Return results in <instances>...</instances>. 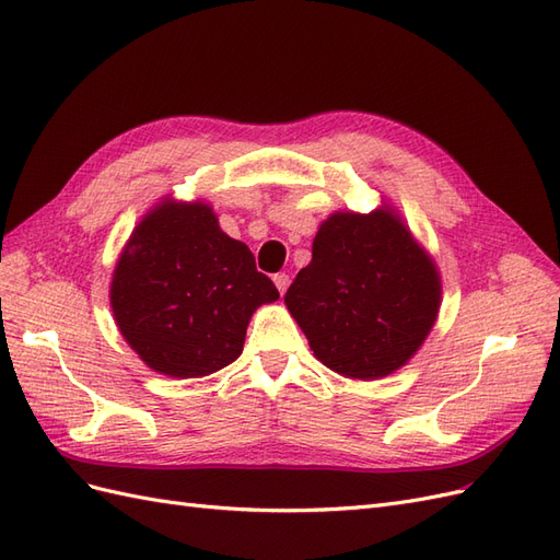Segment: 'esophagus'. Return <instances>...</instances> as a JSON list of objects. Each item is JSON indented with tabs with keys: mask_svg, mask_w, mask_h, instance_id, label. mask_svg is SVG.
I'll list each match as a JSON object with an SVG mask.
<instances>
[{
	"mask_svg": "<svg viewBox=\"0 0 560 560\" xmlns=\"http://www.w3.org/2000/svg\"><path fill=\"white\" fill-rule=\"evenodd\" d=\"M273 282H276V287L280 290V294H284L287 287H290V276H287V273H276Z\"/></svg>",
	"mask_w": 560,
	"mask_h": 560,
	"instance_id": "obj_1",
	"label": "esophagus"
}]
</instances>
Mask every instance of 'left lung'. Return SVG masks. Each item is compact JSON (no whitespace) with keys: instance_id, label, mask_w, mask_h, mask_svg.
Returning a JSON list of instances; mask_svg holds the SVG:
<instances>
[{"instance_id":"1","label":"left lung","mask_w":560,"mask_h":560,"mask_svg":"<svg viewBox=\"0 0 560 560\" xmlns=\"http://www.w3.org/2000/svg\"><path fill=\"white\" fill-rule=\"evenodd\" d=\"M442 282L399 219L338 212L319 226L313 259L284 294L315 358L350 378H383L430 334Z\"/></svg>"}]
</instances>
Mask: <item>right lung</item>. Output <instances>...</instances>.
I'll return each mask as SVG.
<instances>
[{
    "label": "right lung",
    "mask_w": 560,
    "mask_h": 560,
    "mask_svg": "<svg viewBox=\"0 0 560 560\" xmlns=\"http://www.w3.org/2000/svg\"><path fill=\"white\" fill-rule=\"evenodd\" d=\"M109 294L130 348L173 378L231 364L243 352L252 313L280 296L206 202H163L149 212L116 264Z\"/></svg>",
    "instance_id": "add662e5"
}]
</instances>
